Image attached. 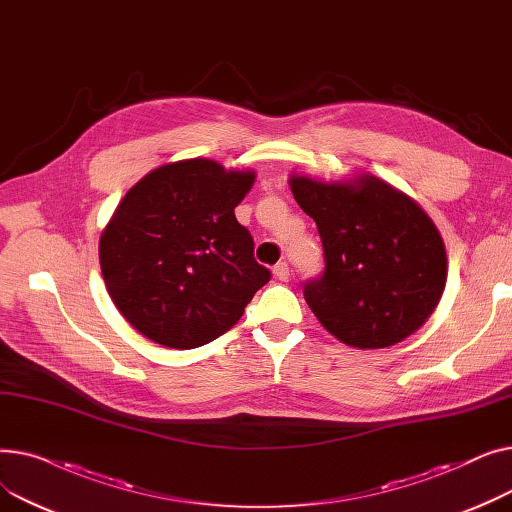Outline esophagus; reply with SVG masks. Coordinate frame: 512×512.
I'll return each instance as SVG.
<instances>
[{"mask_svg": "<svg viewBox=\"0 0 512 512\" xmlns=\"http://www.w3.org/2000/svg\"><path fill=\"white\" fill-rule=\"evenodd\" d=\"M274 276H276L280 282H288V278H290V267H288L286 261L274 265Z\"/></svg>", "mask_w": 512, "mask_h": 512, "instance_id": "obj_1", "label": "esophagus"}]
</instances>
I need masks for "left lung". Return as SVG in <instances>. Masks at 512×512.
<instances>
[{
    "label": "left lung",
    "instance_id": "1",
    "mask_svg": "<svg viewBox=\"0 0 512 512\" xmlns=\"http://www.w3.org/2000/svg\"><path fill=\"white\" fill-rule=\"evenodd\" d=\"M288 184L324 245L326 270L303 290L319 324L355 348H386L417 332L448 274L432 218L371 174L342 182L292 174Z\"/></svg>",
    "mask_w": 512,
    "mask_h": 512
}]
</instances>
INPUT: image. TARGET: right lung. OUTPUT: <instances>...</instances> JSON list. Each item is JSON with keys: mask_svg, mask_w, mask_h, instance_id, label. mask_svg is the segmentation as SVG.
Here are the masks:
<instances>
[{"mask_svg": "<svg viewBox=\"0 0 512 512\" xmlns=\"http://www.w3.org/2000/svg\"><path fill=\"white\" fill-rule=\"evenodd\" d=\"M253 170L195 157L159 166L134 184L99 238L105 288L128 324L168 348L226 334L272 274L234 207Z\"/></svg>", "mask_w": 512, "mask_h": 512, "instance_id": "add662e5", "label": "right lung"}]
</instances>
